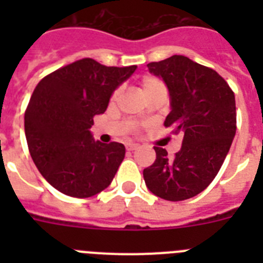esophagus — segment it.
<instances>
[{"label": "esophagus", "mask_w": 263, "mask_h": 263, "mask_svg": "<svg viewBox=\"0 0 263 263\" xmlns=\"http://www.w3.org/2000/svg\"><path fill=\"white\" fill-rule=\"evenodd\" d=\"M137 148H138V145H136V143H127L126 145L127 152H133V150H137Z\"/></svg>", "instance_id": "obj_1"}]
</instances>
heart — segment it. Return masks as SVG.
Returning a JSON list of instances; mask_svg holds the SVG:
<instances>
[{"mask_svg":"<svg viewBox=\"0 0 263 263\" xmlns=\"http://www.w3.org/2000/svg\"><path fill=\"white\" fill-rule=\"evenodd\" d=\"M141 89H142L143 96L147 99L148 96H152V95L158 93V92H162V93H167L166 92V85L163 84V81H160L159 79L155 78H146L143 79L142 83H141ZM120 95V89H116L111 95V100L115 101L116 99ZM133 129H136V125H132Z\"/></svg>","mask_w":263,"mask_h":263,"instance_id":"b5f03b06","label":"heart"}]
</instances>
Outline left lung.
Segmentation results:
<instances>
[{
	"instance_id": "obj_1",
	"label": "left lung",
	"mask_w": 263,
	"mask_h": 263,
	"mask_svg": "<svg viewBox=\"0 0 263 263\" xmlns=\"http://www.w3.org/2000/svg\"><path fill=\"white\" fill-rule=\"evenodd\" d=\"M147 67L168 87L171 111L164 126L182 134L183 142L174 158L154 146L157 158L143 178L160 199L182 201L204 191L224 163L237 129L234 92L215 69L183 55Z\"/></svg>"
}]
</instances>
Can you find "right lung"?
Segmentation results:
<instances>
[{"instance_id":"1","label":"right lung","mask_w":263,"mask_h":263,"mask_svg":"<svg viewBox=\"0 0 263 263\" xmlns=\"http://www.w3.org/2000/svg\"><path fill=\"white\" fill-rule=\"evenodd\" d=\"M137 66L108 67L85 58L51 72L35 87L25 111V134L36 168L62 194L84 199L111 183L125 146L95 142L93 117Z\"/></svg>"}]
</instances>
